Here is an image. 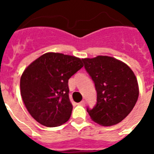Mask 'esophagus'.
Instances as JSON below:
<instances>
[{"label":"esophagus","instance_id":"esophagus-1","mask_svg":"<svg viewBox=\"0 0 154 154\" xmlns=\"http://www.w3.org/2000/svg\"><path fill=\"white\" fill-rule=\"evenodd\" d=\"M78 105H82V106H84V105H85V101H81V102L78 103Z\"/></svg>","mask_w":154,"mask_h":154}]
</instances>
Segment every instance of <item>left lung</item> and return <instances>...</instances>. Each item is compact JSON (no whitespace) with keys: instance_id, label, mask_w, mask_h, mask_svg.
<instances>
[{"instance_id":"obj_1","label":"left lung","mask_w":154,"mask_h":154,"mask_svg":"<svg viewBox=\"0 0 154 154\" xmlns=\"http://www.w3.org/2000/svg\"><path fill=\"white\" fill-rule=\"evenodd\" d=\"M85 68L94 82L97 104L87 109L91 119L103 126L118 124L129 114L139 96V87L133 70L112 57L84 58Z\"/></svg>"}]
</instances>
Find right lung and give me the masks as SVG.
Listing matches in <instances>:
<instances>
[{"label": "right lung", "mask_w": 154, "mask_h": 154, "mask_svg": "<svg viewBox=\"0 0 154 154\" xmlns=\"http://www.w3.org/2000/svg\"><path fill=\"white\" fill-rule=\"evenodd\" d=\"M83 67L74 56L46 53L32 61L20 77V95L30 115L47 127L69 121L72 105L68 82Z\"/></svg>", "instance_id": "1"}]
</instances>
